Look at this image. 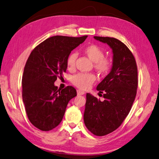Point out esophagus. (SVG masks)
Returning <instances> with one entry per match:
<instances>
[{
  "label": "esophagus",
  "instance_id": "34e87169",
  "mask_svg": "<svg viewBox=\"0 0 159 159\" xmlns=\"http://www.w3.org/2000/svg\"><path fill=\"white\" fill-rule=\"evenodd\" d=\"M77 93H78V95L81 96V95H84V94H85V92L81 91V90L78 89V90H77Z\"/></svg>",
  "mask_w": 159,
  "mask_h": 159
}]
</instances>
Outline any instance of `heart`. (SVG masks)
<instances>
[{
  "label": "heart",
  "instance_id": "1",
  "mask_svg": "<svg viewBox=\"0 0 159 159\" xmlns=\"http://www.w3.org/2000/svg\"><path fill=\"white\" fill-rule=\"evenodd\" d=\"M83 52L93 62V67L98 74L104 75L110 71L112 65L111 60L104 56V51L97 45L92 44L85 47ZM77 55L71 53L67 59V66L69 70H73L75 67ZM96 78L93 74H80L73 77L72 82L76 87L81 89H87L94 83Z\"/></svg>",
  "mask_w": 159,
  "mask_h": 159
}]
</instances>
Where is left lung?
I'll list each match as a JSON object with an SVG mask.
<instances>
[{
  "instance_id": "left-lung-1",
  "label": "left lung",
  "mask_w": 159,
  "mask_h": 159,
  "mask_svg": "<svg viewBox=\"0 0 159 159\" xmlns=\"http://www.w3.org/2000/svg\"><path fill=\"white\" fill-rule=\"evenodd\" d=\"M93 38L108 44L113 53L111 71L96 88L104 100L88 93L84 114L88 129L102 136L116 130L129 114L136 95L138 70L134 55L122 42L113 37Z\"/></svg>"
}]
</instances>
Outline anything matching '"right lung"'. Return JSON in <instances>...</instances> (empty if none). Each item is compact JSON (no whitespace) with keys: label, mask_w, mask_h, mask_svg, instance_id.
Segmentation results:
<instances>
[{"label":"right lung","mask_w":159,"mask_h":159,"mask_svg":"<svg viewBox=\"0 0 159 159\" xmlns=\"http://www.w3.org/2000/svg\"><path fill=\"white\" fill-rule=\"evenodd\" d=\"M87 37H51L30 54L24 68L22 96L28 118L38 129L49 131L57 126L68 102L77 96L74 87L58 89L54 82L66 71L71 51Z\"/></svg>","instance_id":"add662e5"}]
</instances>
